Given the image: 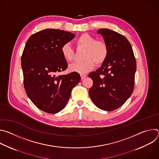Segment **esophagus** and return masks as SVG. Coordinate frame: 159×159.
I'll list each match as a JSON object with an SVG mask.
<instances>
[{
  "instance_id": "esophagus-1",
  "label": "esophagus",
  "mask_w": 159,
  "mask_h": 159,
  "mask_svg": "<svg viewBox=\"0 0 159 159\" xmlns=\"http://www.w3.org/2000/svg\"><path fill=\"white\" fill-rule=\"evenodd\" d=\"M80 77H81L82 79H84V78H85L87 77V75L85 74H80Z\"/></svg>"
}]
</instances>
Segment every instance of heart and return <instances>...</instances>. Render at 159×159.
Wrapping results in <instances>:
<instances>
[{"label":"heart","instance_id":"1","mask_svg":"<svg viewBox=\"0 0 159 159\" xmlns=\"http://www.w3.org/2000/svg\"><path fill=\"white\" fill-rule=\"evenodd\" d=\"M78 48L86 49L84 55L85 60L74 63L69 66L72 72L84 74L92 70L96 65H101L106 60L108 55L106 44L89 34L80 35L75 41ZM61 53L65 60L72 61L74 59L75 53L69 43L63 44L61 47Z\"/></svg>","mask_w":159,"mask_h":159}]
</instances>
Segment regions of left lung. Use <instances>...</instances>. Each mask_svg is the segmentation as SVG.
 <instances>
[{"label":"left lung","mask_w":159,"mask_h":159,"mask_svg":"<svg viewBox=\"0 0 159 159\" xmlns=\"http://www.w3.org/2000/svg\"><path fill=\"white\" fill-rule=\"evenodd\" d=\"M97 33L102 36L108 55L99 69L89 74L93 85L89 93L98 107L113 111L132 94L137 64L131 45L123 35L107 28Z\"/></svg>","instance_id":"left-lung-1"}]
</instances>
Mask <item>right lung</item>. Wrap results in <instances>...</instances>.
Here are the masks:
<instances>
[{"instance_id":"add662e5","label":"right lung","mask_w":159,"mask_h":159,"mask_svg":"<svg viewBox=\"0 0 159 159\" xmlns=\"http://www.w3.org/2000/svg\"><path fill=\"white\" fill-rule=\"evenodd\" d=\"M75 36L65 31L46 29L31 36L26 43L21 57L25 89L33 103L46 112L61 111L80 80L75 72L56 75L68 66L61 47Z\"/></svg>"}]
</instances>
